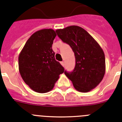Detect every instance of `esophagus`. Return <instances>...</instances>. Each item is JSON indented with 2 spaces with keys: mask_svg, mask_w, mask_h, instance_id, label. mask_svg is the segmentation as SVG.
I'll use <instances>...</instances> for the list:
<instances>
[{
  "mask_svg": "<svg viewBox=\"0 0 122 122\" xmlns=\"http://www.w3.org/2000/svg\"><path fill=\"white\" fill-rule=\"evenodd\" d=\"M61 63V65H62V66H64V61H61V63Z\"/></svg>",
  "mask_w": 122,
  "mask_h": 122,
  "instance_id": "34e87169",
  "label": "esophagus"
}]
</instances>
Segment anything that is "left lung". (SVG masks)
Listing matches in <instances>:
<instances>
[{
    "label": "left lung",
    "mask_w": 122,
    "mask_h": 122,
    "mask_svg": "<svg viewBox=\"0 0 122 122\" xmlns=\"http://www.w3.org/2000/svg\"><path fill=\"white\" fill-rule=\"evenodd\" d=\"M56 32L75 53V69L70 73L65 71V75L78 92L86 93L95 88L105 73V58L100 46L86 30L77 25L57 29Z\"/></svg>",
    "instance_id": "8db88e82"
}]
</instances>
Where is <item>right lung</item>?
<instances>
[{
    "mask_svg": "<svg viewBox=\"0 0 122 122\" xmlns=\"http://www.w3.org/2000/svg\"><path fill=\"white\" fill-rule=\"evenodd\" d=\"M56 34L53 29L37 30L30 36L19 55V70L22 80L33 91H51L64 69L55 59L52 44Z\"/></svg>",
    "mask_w": 122,
    "mask_h": 122,
    "instance_id": "right-lung-1",
    "label": "right lung"
}]
</instances>
